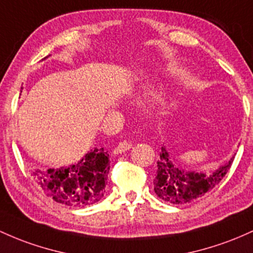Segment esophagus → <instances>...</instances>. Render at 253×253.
Here are the masks:
<instances>
[{
	"instance_id": "34e87169",
	"label": "esophagus",
	"mask_w": 253,
	"mask_h": 253,
	"mask_svg": "<svg viewBox=\"0 0 253 253\" xmlns=\"http://www.w3.org/2000/svg\"><path fill=\"white\" fill-rule=\"evenodd\" d=\"M131 146H132V144L129 143V141H127V140L121 141V143H119V145L114 149V154L115 155L122 154V152H125V151H127V150L131 149Z\"/></svg>"
}]
</instances>
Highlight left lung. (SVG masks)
<instances>
[{"mask_svg": "<svg viewBox=\"0 0 253 253\" xmlns=\"http://www.w3.org/2000/svg\"><path fill=\"white\" fill-rule=\"evenodd\" d=\"M234 156L211 173L187 170L180 167L163 145L154 180V190L158 198L170 204L190 203L211 191L228 173Z\"/></svg>", "mask_w": 253, "mask_h": 253, "instance_id": "8db88e82", "label": "left lung"}]
</instances>
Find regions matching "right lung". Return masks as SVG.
<instances>
[{
    "label": "right lung",
    "instance_id": "obj_1",
    "mask_svg": "<svg viewBox=\"0 0 253 253\" xmlns=\"http://www.w3.org/2000/svg\"><path fill=\"white\" fill-rule=\"evenodd\" d=\"M108 157L103 148H95L74 165L46 170L37 169L32 174L38 186L55 202L84 208L97 203L104 196L110 168Z\"/></svg>",
    "mask_w": 253,
    "mask_h": 253
}]
</instances>
